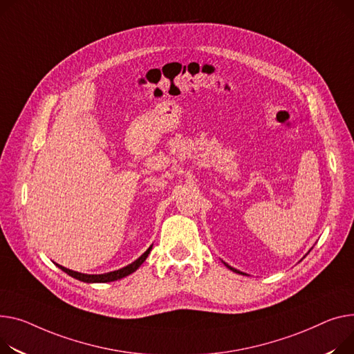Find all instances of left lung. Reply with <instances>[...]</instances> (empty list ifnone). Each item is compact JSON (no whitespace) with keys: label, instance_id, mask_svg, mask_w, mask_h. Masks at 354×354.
<instances>
[{"label":"left lung","instance_id":"left-lung-1","mask_svg":"<svg viewBox=\"0 0 354 354\" xmlns=\"http://www.w3.org/2000/svg\"><path fill=\"white\" fill-rule=\"evenodd\" d=\"M225 265H226V263H225ZM226 266H227V268H229V269H230V270H233V272H234V273H242V272H239V270H236V269H233V268H230V266H229V265H226ZM242 274H245V273H242Z\"/></svg>","mask_w":354,"mask_h":354}]
</instances>
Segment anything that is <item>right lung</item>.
<instances>
[{"label": "right lung", "mask_w": 354, "mask_h": 354, "mask_svg": "<svg viewBox=\"0 0 354 354\" xmlns=\"http://www.w3.org/2000/svg\"><path fill=\"white\" fill-rule=\"evenodd\" d=\"M152 246L148 248V250L140 254L135 262H132L131 265L122 268V269H118V270H113V272H108V273H104V274H85V273H80V272H74V270H69L61 265H57L61 270H64L65 273H68L71 277H75L81 281H85V283H106V281H113V280H118V279H122L131 273H133L140 265H142L145 262V259L148 257L149 252H151Z\"/></svg>", "instance_id": "add662e5"}]
</instances>
